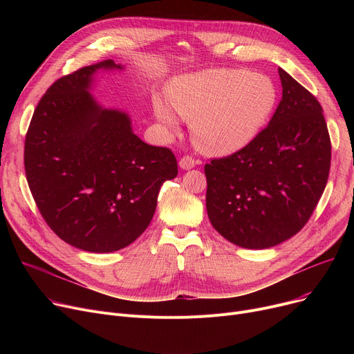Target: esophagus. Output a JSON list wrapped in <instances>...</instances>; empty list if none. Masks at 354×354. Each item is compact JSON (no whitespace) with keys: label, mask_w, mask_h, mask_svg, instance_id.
Instances as JSON below:
<instances>
[{"label":"esophagus","mask_w":354,"mask_h":354,"mask_svg":"<svg viewBox=\"0 0 354 354\" xmlns=\"http://www.w3.org/2000/svg\"><path fill=\"white\" fill-rule=\"evenodd\" d=\"M195 165H196V160L192 156H183L179 160V167H180V169H183V171L192 169V167H195Z\"/></svg>","instance_id":"obj_1"}]
</instances>
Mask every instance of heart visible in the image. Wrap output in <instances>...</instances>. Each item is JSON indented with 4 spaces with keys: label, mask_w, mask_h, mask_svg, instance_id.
<instances>
[{
    "label": "heart",
    "mask_w": 354,
    "mask_h": 354,
    "mask_svg": "<svg viewBox=\"0 0 354 354\" xmlns=\"http://www.w3.org/2000/svg\"><path fill=\"white\" fill-rule=\"evenodd\" d=\"M277 87L264 74L212 68L174 80L167 88L173 107L155 102L156 118L176 130L175 111L192 124L194 143L208 155H228L250 145L271 119Z\"/></svg>",
    "instance_id": "obj_1"
}]
</instances>
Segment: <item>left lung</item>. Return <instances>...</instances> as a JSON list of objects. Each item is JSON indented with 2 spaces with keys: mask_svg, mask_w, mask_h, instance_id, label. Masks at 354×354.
<instances>
[{
  "mask_svg": "<svg viewBox=\"0 0 354 354\" xmlns=\"http://www.w3.org/2000/svg\"><path fill=\"white\" fill-rule=\"evenodd\" d=\"M278 74L283 99L268 126L241 151L205 165L212 227L250 250L278 245L299 232L330 172L331 143L319 100L283 68Z\"/></svg>",
  "mask_w": 354,
  "mask_h": 354,
  "instance_id": "8db88e82",
  "label": "left lung"
}]
</instances>
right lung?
I'll return each instance as SVG.
<instances>
[{"mask_svg":"<svg viewBox=\"0 0 354 354\" xmlns=\"http://www.w3.org/2000/svg\"><path fill=\"white\" fill-rule=\"evenodd\" d=\"M104 60L54 82L37 104L24 143L26 176L47 225L64 243L106 254L132 244L151 224L165 180L176 178L171 149L151 146L127 113L90 95Z\"/></svg>","mask_w":354,"mask_h":354,"instance_id":"add662e5","label":"right lung"}]
</instances>
